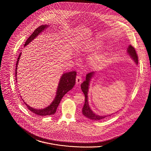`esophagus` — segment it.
Wrapping results in <instances>:
<instances>
[{
	"label": "esophagus",
	"mask_w": 151,
	"mask_h": 151,
	"mask_svg": "<svg viewBox=\"0 0 151 151\" xmlns=\"http://www.w3.org/2000/svg\"><path fill=\"white\" fill-rule=\"evenodd\" d=\"M81 81H82L81 76L80 75H79L76 78V83L77 84H79L80 83H81Z\"/></svg>",
	"instance_id": "34e87169"
}]
</instances>
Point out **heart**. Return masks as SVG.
<instances>
[{
    "label": "heart",
    "instance_id": "heart-1",
    "mask_svg": "<svg viewBox=\"0 0 151 151\" xmlns=\"http://www.w3.org/2000/svg\"><path fill=\"white\" fill-rule=\"evenodd\" d=\"M103 59H104V57L102 54H94L91 57V63H92V65L94 66L98 65L102 63Z\"/></svg>",
    "mask_w": 151,
    "mask_h": 151
}]
</instances>
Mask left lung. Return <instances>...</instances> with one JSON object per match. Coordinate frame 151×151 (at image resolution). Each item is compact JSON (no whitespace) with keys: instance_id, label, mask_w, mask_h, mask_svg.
Instances as JSON below:
<instances>
[{"instance_id":"obj_1","label":"left lung","mask_w":151,"mask_h":151,"mask_svg":"<svg viewBox=\"0 0 151 151\" xmlns=\"http://www.w3.org/2000/svg\"><path fill=\"white\" fill-rule=\"evenodd\" d=\"M127 52L129 54V55L134 60L135 63H138V57L137 55V51L135 50V48L132 46L131 45L129 46V47L127 49ZM94 72H90L86 75V80L81 84V88L83 91V92L85 95V103L84 105V106L83 108V114L85 116L88 118L89 119H91L92 120L95 121H99L100 119H104L106 117H108V116H110L111 115H106V116H100L99 115H96L94 114L93 112L91 110V109L89 108V104H88V88L89 86V81L92 78V77L93 75Z\"/></svg>"}]
</instances>
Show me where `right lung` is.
I'll use <instances>...</instances> for the list:
<instances>
[{"instance_id": "right-lung-1", "label": "right lung", "mask_w": 151, "mask_h": 151, "mask_svg": "<svg viewBox=\"0 0 151 151\" xmlns=\"http://www.w3.org/2000/svg\"><path fill=\"white\" fill-rule=\"evenodd\" d=\"M48 26L47 25H41L38 27L36 30L33 32V33L30 36L29 38L27 40L25 43L24 44V46L28 45L32 40H33L36 37L38 36V35L42 32L44 29L46 28ZM21 56V53L19 54V57L17 58V60L16 65V70H15V76L16 80V74H17V67L18 65V62L19 61L20 57ZM76 71H72V72H67L64 73L60 80L58 86L57 91V95L55 98L54 99L50 105L45 109H36L32 108L28 105L25 102L24 104L26 105L27 107L28 108L30 111L36 114L37 115L40 116H46V115H51L55 114L56 110L57 109L58 106L62 100V97L65 96V93H67L69 91H70L75 84L76 81Z\"/></svg>"}]
</instances>
